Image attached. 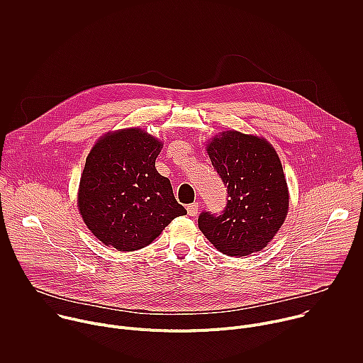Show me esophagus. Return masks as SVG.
Wrapping results in <instances>:
<instances>
[{"label":"esophagus","instance_id":"1","mask_svg":"<svg viewBox=\"0 0 363 363\" xmlns=\"http://www.w3.org/2000/svg\"><path fill=\"white\" fill-rule=\"evenodd\" d=\"M186 211H188V216L191 217H195L198 214V202H192L186 206Z\"/></svg>","mask_w":363,"mask_h":363}]
</instances>
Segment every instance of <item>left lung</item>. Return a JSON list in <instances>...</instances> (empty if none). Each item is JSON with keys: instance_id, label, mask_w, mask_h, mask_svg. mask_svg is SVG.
<instances>
[{"instance_id": "obj_1", "label": "left lung", "mask_w": 363, "mask_h": 363, "mask_svg": "<svg viewBox=\"0 0 363 363\" xmlns=\"http://www.w3.org/2000/svg\"><path fill=\"white\" fill-rule=\"evenodd\" d=\"M206 150L227 186V203L220 214L202 211L199 230L227 255L260 251L289 210L287 182L276 150L264 139L234 130L214 138Z\"/></svg>"}]
</instances>
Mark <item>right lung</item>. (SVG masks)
<instances>
[{
    "instance_id": "obj_1",
    "label": "right lung",
    "mask_w": 363,
    "mask_h": 363,
    "mask_svg": "<svg viewBox=\"0 0 363 363\" xmlns=\"http://www.w3.org/2000/svg\"><path fill=\"white\" fill-rule=\"evenodd\" d=\"M162 143L140 129L103 136L80 178L79 210L87 228L119 251L146 247L186 210L155 161Z\"/></svg>"
}]
</instances>
